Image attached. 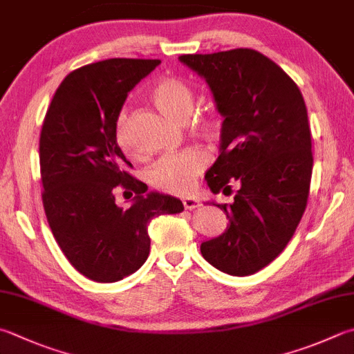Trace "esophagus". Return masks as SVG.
Returning a JSON list of instances; mask_svg holds the SVG:
<instances>
[{
	"instance_id": "esophagus-1",
	"label": "esophagus",
	"mask_w": 354,
	"mask_h": 354,
	"mask_svg": "<svg viewBox=\"0 0 354 354\" xmlns=\"http://www.w3.org/2000/svg\"><path fill=\"white\" fill-rule=\"evenodd\" d=\"M182 202H183V206H185L186 209H194V208H197V206L200 205L198 198L197 197H191V196L183 197Z\"/></svg>"
}]
</instances>
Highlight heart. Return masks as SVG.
<instances>
[{"instance_id": "b5f03b06", "label": "heart", "mask_w": 354, "mask_h": 354, "mask_svg": "<svg viewBox=\"0 0 354 354\" xmlns=\"http://www.w3.org/2000/svg\"><path fill=\"white\" fill-rule=\"evenodd\" d=\"M149 98L157 108L178 122H185L192 109V91L189 86L176 77H163L152 84ZM222 126V120L216 112L198 115L192 123V131L205 137H216ZM115 143L123 154L136 157L129 136V115L128 111H122L114 123ZM206 166V157L202 151L196 148L185 149L178 154L166 156L148 171V182L156 189L169 192V194H186L197 177L202 174Z\"/></svg>"}]
</instances>
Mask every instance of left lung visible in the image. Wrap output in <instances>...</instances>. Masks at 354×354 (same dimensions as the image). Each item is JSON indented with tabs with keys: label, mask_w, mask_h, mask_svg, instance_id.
I'll return each mask as SVG.
<instances>
[{
	"label": "left lung",
	"mask_w": 354,
	"mask_h": 354,
	"mask_svg": "<svg viewBox=\"0 0 354 354\" xmlns=\"http://www.w3.org/2000/svg\"><path fill=\"white\" fill-rule=\"evenodd\" d=\"M208 83L218 114L220 154L206 172L209 189L231 194L217 205L223 234L200 245L205 260L231 276H250L285 250L306 208L313 171L304 97L263 53L232 49L178 57Z\"/></svg>",
	"instance_id": "8db88e82"
}]
</instances>
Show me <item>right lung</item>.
Segmentation results:
<instances>
[{
  "label": "right lung",
  "mask_w": 354,
  "mask_h": 354,
  "mask_svg": "<svg viewBox=\"0 0 354 354\" xmlns=\"http://www.w3.org/2000/svg\"><path fill=\"white\" fill-rule=\"evenodd\" d=\"M158 64L111 58L83 66L63 80L46 112L39 136L44 212L63 254L91 281L117 282L136 272L149 256L151 220L183 211L176 197L145 194L148 186L126 171L132 165L114 138L128 92ZM117 187L136 194L128 210L115 203Z\"/></svg>",
  "instance_id": "1"
}]
</instances>
